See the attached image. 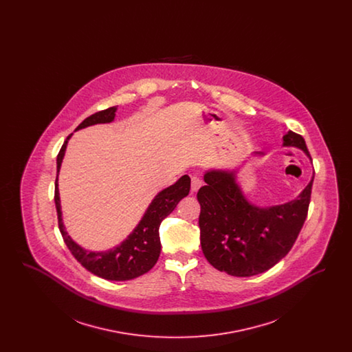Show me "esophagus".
I'll return each instance as SVG.
<instances>
[{
  "label": "esophagus",
  "mask_w": 352,
  "mask_h": 352,
  "mask_svg": "<svg viewBox=\"0 0 352 352\" xmlns=\"http://www.w3.org/2000/svg\"><path fill=\"white\" fill-rule=\"evenodd\" d=\"M201 186V179L198 177H192L191 178V191L192 192H197Z\"/></svg>",
  "instance_id": "1"
}]
</instances>
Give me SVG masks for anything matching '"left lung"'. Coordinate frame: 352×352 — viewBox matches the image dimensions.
Here are the masks:
<instances>
[{
    "label": "left lung",
    "instance_id": "1",
    "mask_svg": "<svg viewBox=\"0 0 352 352\" xmlns=\"http://www.w3.org/2000/svg\"><path fill=\"white\" fill-rule=\"evenodd\" d=\"M284 146L301 149L311 161L305 140L289 131ZM253 157L264 153L253 151ZM234 168H210L198 191L201 251L207 261L234 277H251L276 265L292 250L306 220L314 173L300 195L274 206H257L244 194Z\"/></svg>",
    "mask_w": 352,
    "mask_h": 352
}]
</instances>
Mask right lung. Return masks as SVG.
Wrapping results in <instances>:
<instances>
[{"label":"right lung","mask_w":352,"mask_h":352,"mask_svg":"<svg viewBox=\"0 0 352 352\" xmlns=\"http://www.w3.org/2000/svg\"><path fill=\"white\" fill-rule=\"evenodd\" d=\"M118 107L108 108L105 111L96 112L85 118L83 122L75 129L80 131L87 126L96 124H109L116 118ZM72 133L68 135L56 157V181H55V207L58 214L59 230L63 236L72 256L83 265L88 272L95 276L109 280V281H128L148 273L157 263L161 253L160 240V226L161 221L170 215L177 204L190 192L191 179L188 175L181 177L177 182L166 188L161 190L148 206L144 217L138 221L133 231L125 237L118 245L108 251H88L79 245L68 234L62 217V206L59 197L58 175L66 154L68 141Z\"/></svg>","instance_id":"1"}]
</instances>
